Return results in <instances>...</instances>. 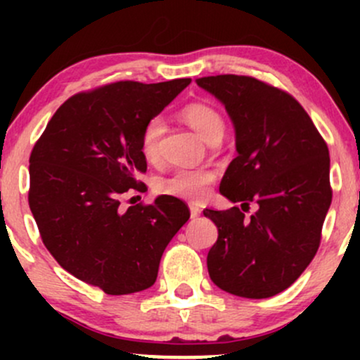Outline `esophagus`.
I'll return each instance as SVG.
<instances>
[{"instance_id": "34e87169", "label": "esophagus", "mask_w": 360, "mask_h": 360, "mask_svg": "<svg viewBox=\"0 0 360 360\" xmlns=\"http://www.w3.org/2000/svg\"><path fill=\"white\" fill-rule=\"evenodd\" d=\"M189 212H191V218H198L201 214V210L196 205H189Z\"/></svg>"}]
</instances>
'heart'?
Returning a JSON list of instances; mask_svg holds the SVG:
<instances>
[{
  "label": "heart",
  "mask_w": 360,
  "mask_h": 360,
  "mask_svg": "<svg viewBox=\"0 0 360 360\" xmlns=\"http://www.w3.org/2000/svg\"><path fill=\"white\" fill-rule=\"evenodd\" d=\"M181 117L189 127L200 135L205 142L212 143L221 140L225 134V120L214 106L208 103L196 101L184 106ZM164 135V122L154 118L147 123L140 139V150L148 162H157L160 159V140ZM213 181V172L208 169H179L169 177L157 183L160 193L184 198V200H201L208 193Z\"/></svg>",
  "instance_id": "obj_1"
}]
</instances>
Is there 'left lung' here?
I'll return each mask as SVG.
<instances>
[{
	"label": "left lung",
	"mask_w": 360,
	"mask_h": 360,
	"mask_svg": "<svg viewBox=\"0 0 360 360\" xmlns=\"http://www.w3.org/2000/svg\"><path fill=\"white\" fill-rule=\"evenodd\" d=\"M196 84L225 106L237 157L220 193L237 206L206 208L218 229L208 252L210 278L242 298H271L300 278L315 257L332 203L330 155L311 118L291 94L249 76H208Z\"/></svg>",
	"instance_id": "left-lung-1"
}]
</instances>
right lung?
I'll return each mask as SVG.
<instances>
[{
    "label": "right lung",
    "mask_w": 360,
    "mask_h": 360,
    "mask_svg": "<svg viewBox=\"0 0 360 360\" xmlns=\"http://www.w3.org/2000/svg\"><path fill=\"white\" fill-rule=\"evenodd\" d=\"M191 79L118 81L77 93L53 113L30 155L28 205L44 245L74 278L106 295L155 283L167 243L189 220L174 196L120 208L143 191V128Z\"/></svg>",
    "instance_id": "obj_1"
}]
</instances>
